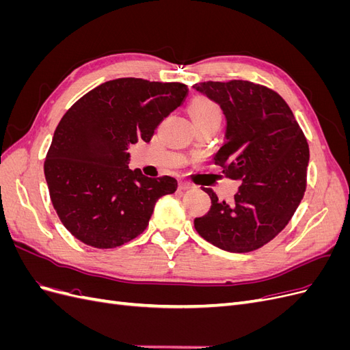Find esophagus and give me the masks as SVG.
<instances>
[{"label":"esophagus","mask_w":350,"mask_h":350,"mask_svg":"<svg viewBox=\"0 0 350 350\" xmlns=\"http://www.w3.org/2000/svg\"><path fill=\"white\" fill-rule=\"evenodd\" d=\"M189 188H194L193 183H189V181H181V183H179V189H181V191H185V189H189Z\"/></svg>","instance_id":"34e87169"}]
</instances>
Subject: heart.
<instances>
[{"mask_svg": "<svg viewBox=\"0 0 350 350\" xmlns=\"http://www.w3.org/2000/svg\"><path fill=\"white\" fill-rule=\"evenodd\" d=\"M189 113L193 116L194 122H208L221 120V108L219 105L206 96H198L189 107Z\"/></svg>", "mask_w": 350, "mask_h": 350, "instance_id": "heart-1", "label": "heart"}]
</instances>
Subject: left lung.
<instances>
[{
	"label": "left lung",
	"mask_w": 350,
	"mask_h": 350,
	"mask_svg": "<svg viewBox=\"0 0 350 350\" xmlns=\"http://www.w3.org/2000/svg\"><path fill=\"white\" fill-rule=\"evenodd\" d=\"M194 88L226 115V142L215 156L226 178L241 181L232 204L211 188L206 216L194 228L230 252L266 245L289 224L306 188L310 147L298 121L278 92L247 80L203 81Z\"/></svg>",
	"instance_id": "left-lung-1"
}]
</instances>
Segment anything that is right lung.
Returning <instances> with one entry per match:
<instances>
[{
  "instance_id": "right-lung-1",
  "label": "right lung",
  "mask_w": 350,
  "mask_h": 350,
  "mask_svg": "<svg viewBox=\"0 0 350 350\" xmlns=\"http://www.w3.org/2000/svg\"><path fill=\"white\" fill-rule=\"evenodd\" d=\"M188 94L184 83L125 77L102 83L62 116L45 157V178L62 225L94 248L143 234L156 201L176 191L172 176L129 167L130 144L149 143L156 126Z\"/></svg>"
}]
</instances>
